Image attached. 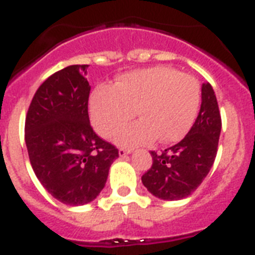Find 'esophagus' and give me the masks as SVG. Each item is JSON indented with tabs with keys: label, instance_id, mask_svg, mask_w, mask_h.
Segmentation results:
<instances>
[{
	"label": "esophagus",
	"instance_id": "obj_1",
	"mask_svg": "<svg viewBox=\"0 0 255 255\" xmlns=\"http://www.w3.org/2000/svg\"><path fill=\"white\" fill-rule=\"evenodd\" d=\"M129 153H131V149H126V148H120V149H119L120 157H125V155L129 154Z\"/></svg>",
	"mask_w": 255,
	"mask_h": 255
}]
</instances>
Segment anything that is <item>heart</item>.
<instances>
[{
  "label": "heart",
  "mask_w": 255,
  "mask_h": 255,
  "mask_svg": "<svg viewBox=\"0 0 255 255\" xmlns=\"http://www.w3.org/2000/svg\"><path fill=\"white\" fill-rule=\"evenodd\" d=\"M199 103L200 87L193 76L157 66L125 74L114 87H97L89 107L94 128L106 138L138 114L141 120L117 136L119 143L131 147L157 138L163 143L181 140L197 119Z\"/></svg>",
  "instance_id": "1"
}]
</instances>
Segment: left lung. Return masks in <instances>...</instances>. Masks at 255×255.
<instances>
[{"instance_id":"1","label":"left lung","mask_w":255,"mask_h":255,"mask_svg":"<svg viewBox=\"0 0 255 255\" xmlns=\"http://www.w3.org/2000/svg\"><path fill=\"white\" fill-rule=\"evenodd\" d=\"M221 126L213 88L203 83L200 111L190 131L162 153L150 152L153 163L141 176L148 191L164 200L184 199L195 191L215 162Z\"/></svg>"}]
</instances>
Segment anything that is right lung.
Here are the masks:
<instances>
[{
	"instance_id": "1",
	"label": "right lung",
	"mask_w": 255,
	"mask_h": 255,
	"mask_svg": "<svg viewBox=\"0 0 255 255\" xmlns=\"http://www.w3.org/2000/svg\"><path fill=\"white\" fill-rule=\"evenodd\" d=\"M88 66L71 65L52 74L37 89L25 117L26 149L35 176L67 206L96 199L119 157V149L91 126Z\"/></svg>"
}]
</instances>
